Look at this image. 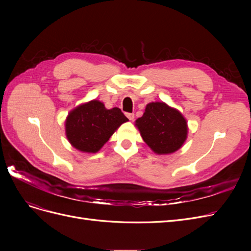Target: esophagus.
Here are the masks:
<instances>
[{
	"label": "esophagus",
	"mask_w": 251,
	"mask_h": 251,
	"mask_svg": "<svg viewBox=\"0 0 251 251\" xmlns=\"http://www.w3.org/2000/svg\"><path fill=\"white\" fill-rule=\"evenodd\" d=\"M126 117H127L128 119H130V120H133V119H134V114H133V113H126Z\"/></svg>",
	"instance_id": "34e87169"
}]
</instances>
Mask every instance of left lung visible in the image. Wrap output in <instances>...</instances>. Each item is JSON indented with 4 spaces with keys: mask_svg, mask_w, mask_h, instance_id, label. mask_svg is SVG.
<instances>
[{
    "mask_svg": "<svg viewBox=\"0 0 251 251\" xmlns=\"http://www.w3.org/2000/svg\"><path fill=\"white\" fill-rule=\"evenodd\" d=\"M143 141L156 154H172L187 137V123L182 114L164 102L147 104L143 115L136 120Z\"/></svg>",
    "mask_w": 251,
    "mask_h": 251,
    "instance_id": "left-lung-1",
    "label": "left lung"
}]
</instances>
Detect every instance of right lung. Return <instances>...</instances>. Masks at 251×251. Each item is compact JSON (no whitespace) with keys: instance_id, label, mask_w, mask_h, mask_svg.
<instances>
[{"instance_id":"obj_1","label":"right lung","mask_w":251,"mask_h":251,"mask_svg":"<svg viewBox=\"0 0 251 251\" xmlns=\"http://www.w3.org/2000/svg\"><path fill=\"white\" fill-rule=\"evenodd\" d=\"M127 120L119 108L108 110L102 102L94 100L69 113L66 119V135L75 149L96 153Z\"/></svg>"}]
</instances>
